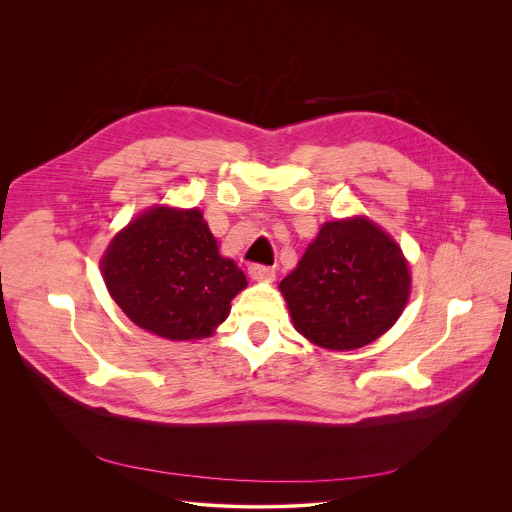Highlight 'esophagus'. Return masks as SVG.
Returning a JSON list of instances; mask_svg holds the SVG:
<instances>
[{
	"label": "esophagus",
	"instance_id": "1",
	"mask_svg": "<svg viewBox=\"0 0 512 512\" xmlns=\"http://www.w3.org/2000/svg\"><path fill=\"white\" fill-rule=\"evenodd\" d=\"M249 275L255 281H271L275 277V269L267 267V265H261V263H251L249 265Z\"/></svg>",
	"mask_w": 512,
	"mask_h": 512
}]
</instances>
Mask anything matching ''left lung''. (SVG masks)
Listing matches in <instances>:
<instances>
[{"label": "left lung", "mask_w": 512, "mask_h": 512, "mask_svg": "<svg viewBox=\"0 0 512 512\" xmlns=\"http://www.w3.org/2000/svg\"><path fill=\"white\" fill-rule=\"evenodd\" d=\"M279 289L302 336L322 348L354 350L397 322L411 275L401 247L356 216L326 223Z\"/></svg>", "instance_id": "obj_1"}]
</instances>
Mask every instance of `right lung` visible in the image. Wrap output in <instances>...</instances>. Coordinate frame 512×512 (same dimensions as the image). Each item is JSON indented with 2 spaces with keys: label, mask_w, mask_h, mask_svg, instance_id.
I'll return each instance as SVG.
<instances>
[{
  "label": "right lung",
  "mask_w": 512,
  "mask_h": 512,
  "mask_svg": "<svg viewBox=\"0 0 512 512\" xmlns=\"http://www.w3.org/2000/svg\"><path fill=\"white\" fill-rule=\"evenodd\" d=\"M101 269L125 316L168 340L210 336L247 287L235 261L218 253L196 208L145 210L111 241Z\"/></svg>",
  "instance_id": "right-lung-1"
}]
</instances>
